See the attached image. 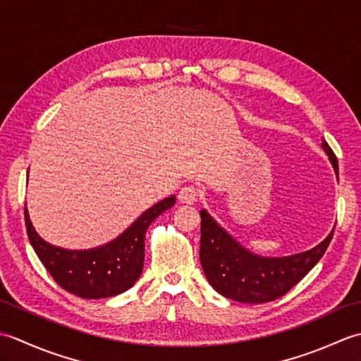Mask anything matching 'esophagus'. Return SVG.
<instances>
[{
	"mask_svg": "<svg viewBox=\"0 0 361 361\" xmlns=\"http://www.w3.org/2000/svg\"><path fill=\"white\" fill-rule=\"evenodd\" d=\"M197 197H200V190L193 185L182 187L179 191V201L182 204H193L197 201Z\"/></svg>",
	"mask_w": 361,
	"mask_h": 361,
	"instance_id": "obj_1",
	"label": "esophagus"
}]
</instances>
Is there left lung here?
Segmentation results:
<instances>
[{"label":"left lung","instance_id":"8db88e82","mask_svg":"<svg viewBox=\"0 0 361 361\" xmlns=\"http://www.w3.org/2000/svg\"><path fill=\"white\" fill-rule=\"evenodd\" d=\"M322 149L338 174V160L326 140ZM334 237L310 251L290 257H260L238 245L205 210H201L200 259L209 283L224 298L245 304H263L288 293L319 259Z\"/></svg>","mask_w":361,"mask_h":361}]
</instances>
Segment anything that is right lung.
<instances>
[{"mask_svg":"<svg viewBox=\"0 0 361 361\" xmlns=\"http://www.w3.org/2000/svg\"><path fill=\"white\" fill-rule=\"evenodd\" d=\"M174 202L176 197L170 196L152 205L118 238L88 251H67L49 245L35 232L25 209L26 232L37 257L59 286L84 299L110 298L138 281L143 271L146 231Z\"/></svg>","mask_w":361,"mask_h":361,"instance_id":"obj_1","label":"right lung"}]
</instances>
